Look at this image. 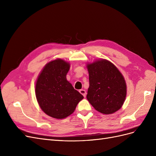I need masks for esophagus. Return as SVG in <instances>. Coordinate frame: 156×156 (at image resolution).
Instances as JSON below:
<instances>
[{"label": "esophagus", "instance_id": "obj_1", "mask_svg": "<svg viewBox=\"0 0 156 156\" xmlns=\"http://www.w3.org/2000/svg\"><path fill=\"white\" fill-rule=\"evenodd\" d=\"M79 92L81 93L84 98H85V96H86V95H87V92H86L85 90H80Z\"/></svg>", "mask_w": 156, "mask_h": 156}]
</instances>
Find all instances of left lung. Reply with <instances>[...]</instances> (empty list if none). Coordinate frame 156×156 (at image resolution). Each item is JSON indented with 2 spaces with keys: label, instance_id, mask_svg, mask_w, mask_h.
Here are the masks:
<instances>
[{
  "label": "left lung",
  "instance_id": "8db88e82",
  "mask_svg": "<svg viewBox=\"0 0 156 156\" xmlns=\"http://www.w3.org/2000/svg\"><path fill=\"white\" fill-rule=\"evenodd\" d=\"M87 68L90 85L87 98L89 103L105 115L120 109L126 96V84L120 71L103 59L88 64Z\"/></svg>",
  "mask_w": 156,
  "mask_h": 156
}]
</instances>
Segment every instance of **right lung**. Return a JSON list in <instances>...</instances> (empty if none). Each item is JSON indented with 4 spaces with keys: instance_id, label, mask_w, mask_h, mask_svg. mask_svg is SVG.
<instances>
[{
    "instance_id": "obj_1",
    "label": "right lung",
    "mask_w": 156,
    "mask_h": 156,
    "mask_svg": "<svg viewBox=\"0 0 156 156\" xmlns=\"http://www.w3.org/2000/svg\"><path fill=\"white\" fill-rule=\"evenodd\" d=\"M69 64L57 59L47 64L36 84V96L45 114L62 119L74 112L83 96L66 79Z\"/></svg>"
}]
</instances>
